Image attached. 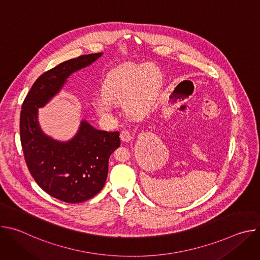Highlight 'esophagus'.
I'll return each instance as SVG.
<instances>
[{
  "instance_id": "obj_1",
  "label": "esophagus",
  "mask_w": 260,
  "mask_h": 260,
  "mask_svg": "<svg viewBox=\"0 0 260 260\" xmlns=\"http://www.w3.org/2000/svg\"><path fill=\"white\" fill-rule=\"evenodd\" d=\"M120 139H121L122 142H126L127 143V142H129L132 140V135H131V133L128 131L124 129V131H122L120 133Z\"/></svg>"
}]
</instances>
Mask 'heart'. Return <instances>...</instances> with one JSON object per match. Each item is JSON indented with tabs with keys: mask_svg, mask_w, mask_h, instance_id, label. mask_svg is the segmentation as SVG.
Masks as SVG:
<instances>
[{
	"mask_svg": "<svg viewBox=\"0 0 260 260\" xmlns=\"http://www.w3.org/2000/svg\"><path fill=\"white\" fill-rule=\"evenodd\" d=\"M162 75L154 64L124 63L111 70L103 82L104 98L93 101L102 115H112L114 104L124 103L127 112L140 117L154 107L162 89Z\"/></svg>",
	"mask_w": 260,
	"mask_h": 260,
	"instance_id": "b5f03b06",
	"label": "heart"
}]
</instances>
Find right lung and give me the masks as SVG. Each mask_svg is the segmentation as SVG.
I'll return each mask as SVG.
<instances>
[{
    "mask_svg": "<svg viewBox=\"0 0 260 260\" xmlns=\"http://www.w3.org/2000/svg\"><path fill=\"white\" fill-rule=\"evenodd\" d=\"M101 55H80L43 73L21 106L20 141L27 169L46 193L69 204L88 201L102 190L109 157L120 146L119 132L99 131L82 121L75 138L60 143L41 132L37 113L73 72L90 64Z\"/></svg>",
    "mask_w": 260,
    "mask_h": 260,
    "instance_id": "right-lung-1",
    "label": "right lung"
}]
</instances>
